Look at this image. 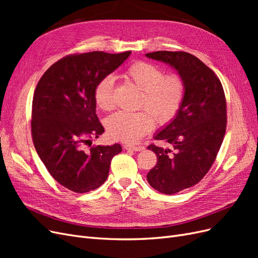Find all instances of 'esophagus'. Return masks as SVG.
I'll return each mask as SVG.
<instances>
[{
  "mask_svg": "<svg viewBox=\"0 0 258 258\" xmlns=\"http://www.w3.org/2000/svg\"><path fill=\"white\" fill-rule=\"evenodd\" d=\"M124 150H128V151H135V152H141L143 150V146H136V145H131V144H126L123 145Z\"/></svg>",
  "mask_w": 258,
  "mask_h": 258,
  "instance_id": "1",
  "label": "esophagus"
}]
</instances>
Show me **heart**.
<instances>
[{
	"mask_svg": "<svg viewBox=\"0 0 258 258\" xmlns=\"http://www.w3.org/2000/svg\"><path fill=\"white\" fill-rule=\"evenodd\" d=\"M123 79L142 91L140 106L147 111L115 113L106 119L105 126L112 139L136 143L153 130L154 118L159 123H167L174 118L183 104L186 86L179 75H165L159 67L145 61L130 64L124 70ZM113 89L114 77L111 75L103 77L96 85L93 98L101 110L113 108Z\"/></svg>",
	"mask_w": 258,
	"mask_h": 258,
	"instance_id": "obj_1",
	"label": "heart"
}]
</instances>
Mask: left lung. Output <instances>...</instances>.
<instances>
[{
    "label": "left lung",
    "mask_w": 258,
    "mask_h": 258,
    "mask_svg": "<svg viewBox=\"0 0 258 258\" xmlns=\"http://www.w3.org/2000/svg\"><path fill=\"white\" fill-rule=\"evenodd\" d=\"M145 56L176 70L186 86L178 113L154 136L172 145L173 153L154 144L147 147L157 156L147 182L156 190L173 195L199 183L212 167L227 122L225 93L212 70L194 54L155 51Z\"/></svg>",
    "instance_id": "1"
}]
</instances>
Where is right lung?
Here are the masks:
<instances>
[{"instance_id": "obj_1", "label": "right lung", "mask_w": 258, "mask_h": 258, "mask_svg": "<svg viewBox=\"0 0 258 258\" xmlns=\"http://www.w3.org/2000/svg\"><path fill=\"white\" fill-rule=\"evenodd\" d=\"M131 51H91L60 59L38 81L32 103L31 130L35 150L50 175L68 189L83 194L98 188L108 176L120 144L84 143L104 132L96 114L93 90Z\"/></svg>"}]
</instances>
